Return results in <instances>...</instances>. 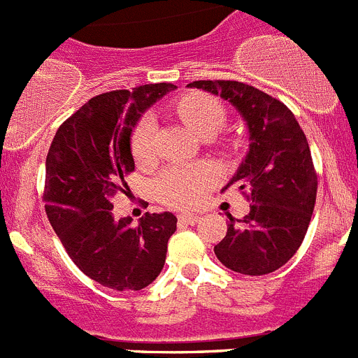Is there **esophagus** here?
<instances>
[{"label": "esophagus", "mask_w": 358, "mask_h": 358, "mask_svg": "<svg viewBox=\"0 0 358 358\" xmlns=\"http://www.w3.org/2000/svg\"><path fill=\"white\" fill-rule=\"evenodd\" d=\"M199 220H201V217H199V215H192V213L179 215V222H185V224H188V226H194V224H197Z\"/></svg>", "instance_id": "obj_1"}]
</instances>
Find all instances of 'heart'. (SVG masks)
Listing matches in <instances>:
<instances>
[{"label":"heart","mask_w":358,"mask_h":358,"mask_svg":"<svg viewBox=\"0 0 358 358\" xmlns=\"http://www.w3.org/2000/svg\"><path fill=\"white\" fill-rule=\"evenodd\" d=\"M177 115L201 138H213L226 122V110L208 94H188L176 106ZM156 120L152 115L141 116L131 134V150L138 163H147L154 156ZM218 170L210 163L172 164L154 181V194L163 204L173 208L199 206L211 186L218 181Z\"/></svg>","instance_id":"heart-1"}]
</instances>
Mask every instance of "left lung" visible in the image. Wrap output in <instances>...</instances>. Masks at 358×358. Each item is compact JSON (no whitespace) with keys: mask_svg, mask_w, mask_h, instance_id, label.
I'll return each instance as SVG.
<instances>
[{"mask_svg":"<svg viewBox=\"0 0 358 358\" xmlns=\"http://www.w3.org/2000/svg\"><path fill=\"white\" fill-rule=\"evenodd\" d=\"M188 87L233 103L249 129L245 159L224 189L238 188L251 210L240 220L227 215V233L215 255L235 273H274L296 255L314 213L317 173L305 132L285 103L249 84L195 80Z\"/></svg>","mask_w":358,"mask_h":358,"instance_id":"1","label":"left lung"}]
</instances>
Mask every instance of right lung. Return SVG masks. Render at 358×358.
<instances>
[{"mask_svg":"<svg viewBox=\"0 0 358 358\" xmlns=\"http://www.w3.org/2000/svg\"><path fill=\"white\" fill-rule=\"evenodd\" d=\"M176 90L138 85L93 96L62 123L46 156L44 201L53 231L85 276L113 290H141L159 276L166 243L177 227L173 213L116 220L113 197L127 189L134 172L131 134L145 110Z\"/></svg>","mask_w":358,"mask_h":358,"instance_id":"right-lung-1","label":"right lung"}]
</instances>
